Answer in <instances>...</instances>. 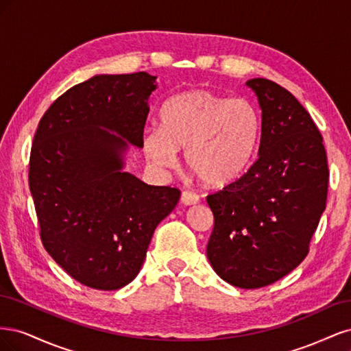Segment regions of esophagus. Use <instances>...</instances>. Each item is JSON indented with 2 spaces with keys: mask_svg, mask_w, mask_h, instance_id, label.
<instances>
[{
  "mask_svg": "<svg viewBox=\"0 0 351 351\" xmlns=\"http://www.w3.org/2000/svg\"><path fill=\"white\" fill-rule=\"evenodd\" d=\"M199 202V196L193 192H190V190H184V192L182 193V204L186 205V206H190V205H196Z\"/></svg>",
  "mask_w": 351,
  "mask_h": 351,
  "instance_id": "34e87169",
  "label": "esophagus"
}]
</instances>
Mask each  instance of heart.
Masks as SVG:
<instances>
[{
    "instance_id": "obj_1",
    "label": "heart",
    "mask_w": 351,
    "mask_h": 351,
    "mask_svg": "<svg viewBox=\"0 0 351 351\" xmlns=\"http://www.w3.org/2000/svg\"><path fill=\"white\" fill-rule=\"evenodd\" d=\"M162 127H147L142 145L159 168L176 165L178 149L202 183L224 187L249 168L261 139L258 108L244 98H230L209 89L176 95L161 111Z\"/></svg>"
}]
</instances>
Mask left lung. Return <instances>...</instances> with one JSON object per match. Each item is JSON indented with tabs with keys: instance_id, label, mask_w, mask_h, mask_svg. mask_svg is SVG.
<instances>
[{
	"instance_id": "1",
	"label": "left lung",
	"mask_w": 351,
	"mask_h": 351,
	"mask_svg": "<svg viewBox=\"0 0 351 351\" xmlns=\"http://www.w3.org/2000/svg\"><path fill=\"white\" fill-rule=\"evenodd\" d=\"M246 84L262 110L259 154L247 173L206 197L214 214L206 256L228 284L261 289L309 253L329 171L322 136L303 105L272 80Z\"/></svg>"
}]
</instances>
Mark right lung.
Masks as SVG:
<instances>
[{
	"label": "right lung",
	"mask_w": 351,
	"mask_h": 351,
	"mask_svg": "<svg viewBox=\"0 0 351 351\" xmlns=\"http://www.w3.org/2000/svg\"><path fill=\"white\" fill-rule=\"evenodd\" d=\"M155 76L99 74L62 93L42 117L29 187L45 250L71 278L119 290L139 274L156 226L180 190L123 171L129 143L143 147Z\"/></svg>",
	"instance_id": "1"
}]
</instances>
